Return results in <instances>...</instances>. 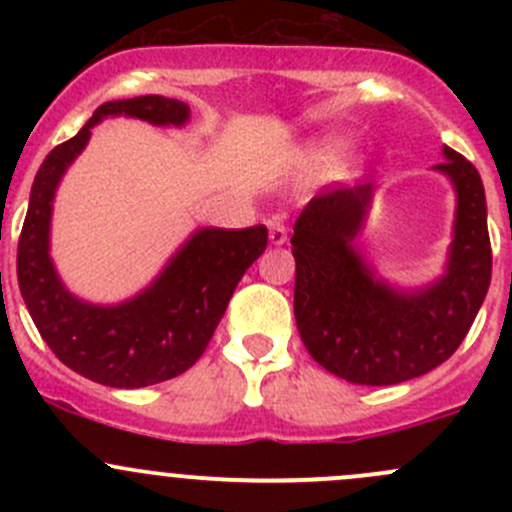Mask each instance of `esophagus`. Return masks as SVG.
I'll use <instances>...</instances> for the list:
<instances>
[{
    "instance_id": "esophagus-1",
    "label": "esophagus",
    "mask_w": 512,
    "mask_h": 512,
    "mask_svg": "<svg viewBox=\"0 0 512 512\" xmlns=\"http://www.w3.org/2000/svg\"><path fill=\"white\" fill-rule=\"evenodd\" d=\"M267 230H270V242H272V245H275V247L285 245V242H287V227H285V223H282L280 218L267 220Z\"/></svg>"
}]
</instances>
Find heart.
Here are the masks:
<instances>
[{"label":"heart","mask_w":512,"mask_h":512,"mask_svg":"<svg viewBox=\"0 0 512 512\" xmlns=\"http://www.w3.org/2000/svg\"><path fill=\"white\" fill-rule=\"evenodd\" d=\"M347 148H349L347 138L332 133V136L317 138V141L307 148V156L314 165H322V168H327V165L337 163V160L347 153Z\"/></svg>","instance_id":"b5f03b06"}]
</instances>
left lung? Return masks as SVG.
Masks as SVG:
<instances>
[{
  "instance_id": "obj_1",
  "label": "left lung",
  "mask_w": 512,
  "mask_h": 512,
  "mask_svg": "<svg viewBox=\"0 0 512 512\" xmlns=\"http://www.w3.org/2000/svg\"><path fill=\"white\" fill-rule=\"evenodd\" d=\"M456 190L446 270L423 287H396L366 262L356 237L374 203V185L322 190L294 223V319L317 364L339 379L389 386L428 374L466 339L490 285V237L478 170L443 146Z\"/></svg>"
}]
</instances>
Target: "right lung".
I'll return each instance as SVG.
<instances>
[{
  "label": "right lung",
  "instance_id": "add662e5",
  "mask_svg": "<svg viewBox=\"0 0 512 512\" xmlns=\"http://www.w3.org/2000/svg\"><path fill=\"white\" fill-rule=\"evenodd\" d=\"M138 118L180 128L188 103L136 96L98 106L84 128L56 146L36 173L17 252L24 304L41 339L69 369L113 389L160 384L200 359L247 267L265 252L267 227H200L146 289L118 304H94L61 282L49 255L56 188L103 118Z\"/></svg>",
  "mask_w": 512,
  "mask_h": 512
}]
</instances>
